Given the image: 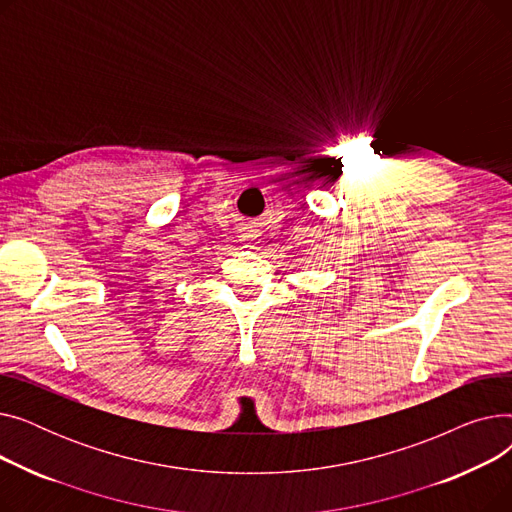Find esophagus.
<instances>
[{
    "mask_svg": "<svg viewBox=\"0 0 512 512\" xmlns=\"http://www.w3.org/2000/svg\"><path fill=\"white\" fill-rule=\"evenodd\" d=\"M242 242H247V245H251V242L257 238V234H255V230L253 228H249V226H242L240 228V236H238Z\"/></svg>",
    "mask_w": 512,
    "mask_h": 512,
    "instance_id": "esophagus-1",
    "label": "esophagus"
}]
</instances>
